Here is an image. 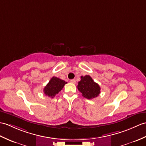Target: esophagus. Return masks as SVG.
<instances>
[{"instance_id":"esophagus-1","label":"esophagus","mask_w":146,"mask_h":146,"mask_svg":"<svg viewBox=\"0 0 146 146\" xmlns=\"http://www.w3.org/2000/svg\"><path fill=\"white\" fill-rule=\"evenodd\" d=\"M70 81H71V83H76V80H75V79H72V80H70Z\"/></svg>"}]
</instances>
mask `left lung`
Here are the masks:
<instances>
[{
	"label": "left lung",
	"mask_w": 146,
	"mask_h": 146,
	"mask_svg": "<svg viewBox=\"0 0 146 146\" xmlns=\"http://www.w3.org/2000/svg\"><path fill=\"white\" fill-rule=\"evenodd\" d=\"M78 90L82 93V96L88 100L93 99L100 93L101 88L95 83L90 76H81V80L77 86Z\"/></svg>",
	"instance_id": "obj_1"
}]
</instances>
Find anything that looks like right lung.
I'll list each match as a JSON object with an SVG mask.
<instances>
[{
	"instance_id": "right-lung-1",
	"label": "right lung",
	"mask_w": 146,
	"mask_h": 146,
	"mask_svg": "<svg viewBox=\"0 0 146 146\" xmlns=\"http://www.w3.org/2000/svg\"><path fill=\"white\" fill-rule=\"evenodd\" d=\"M67 82H65L64 80L53 76L44 88L43 92L45 95L53 98L63 88L65 84Z\"/></svg>"
}]
</instances>
